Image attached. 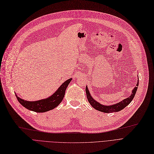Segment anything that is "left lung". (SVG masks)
<instances>
[{
	"instance_id": "8db88e82",
	"label": "left lung",
	"mask_w": 154,
	"mask_h": 154,
	"mask_svg": "<svg viewBox=\"0 0 154 154\" xmlns=\"http://www.w3.org/2000/svg\"><path fill=\"white\" fill-rule=\"evenodd\" d=\"M138 84H139V80H138V83H137V84H136V86L133 89L132 94L129 96V97L123 100L122 101H120L119 103H117L116 104H113L112 105H101V103H99V102L96 101L95 100H94L92 98L91 95L90 94V93L89 91V89H88V87L86 86V92L87 98H88V101L89 102V103L91 104V105L96 110L102 112H105V113L117 112L121 111V110L124 109L125 107L128 106L131 103V102L133 98L134 97L136 91H137V89L138 87Z\"/></svg>"
}]
</instances>
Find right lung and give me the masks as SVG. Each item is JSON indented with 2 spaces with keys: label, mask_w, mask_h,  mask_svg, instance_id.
<instances>
[{
  "label": "right lung",
  "mask_w": 154,
  "mask_h": 154,
  "mask_svg": "<svg viewBox=\"0 0 154 154\" xmlns=\"http://www.w3.org/2000/svg\"><path fill=\"white\" fill-rule=\"evenodd\" d=\"M72 79L70 78L64 82L53 94L47 98L38 101H30L20 98L16 94V96L20 103L28 110L38 113L48 112L54 109V108L60 105L64 98L66 89L71 82Z\"/></svg>",
  "instance_id": "1"
}]
</instances>
